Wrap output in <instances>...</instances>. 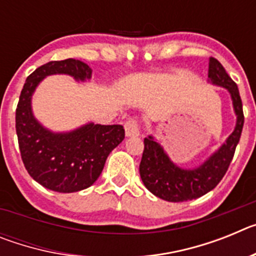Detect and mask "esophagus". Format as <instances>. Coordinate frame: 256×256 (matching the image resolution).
I'll return each mask as SVG.
<instances>
[{"label": "esophagus", "instance_id": "34e87169", "mask_svg": "<svg viewBox=\"0 0 256 256\" xmlns=\"http://www.w3.org/2000/svg\"><path fill=\"white\" fill-rule=\"evenodd\" d=\"M124 130H126V134L128 137H134V136L140 134V126L138 122L136 119H128L124 124Z\"/></svg>", "mask_w": 256, "mask_h": 256}]
</instances>
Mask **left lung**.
Here are the masks:
<instances>
[{
    "label": "left lung",
    "instance_id": "8db88e82",
    "mask_svg": "<svg viewBox=\"0 0 256 256\" xmlns=\"http://www.w3.org/2000/svg\"><path fill=\"white\" fill-rule=\"evenodd\" d=\"M208 76L212 84L224 87L230 92L237 116L236 126L226 144L195 169H182L172 162L162 146L154 141L152 136L144 140V148L140 164V176L146 188L165 201H188L201 198L216 188L228 170L242 133L245 118L237 84L230 79L223 65L214 58H209Z\"/></svg>",
    "mask_w": 256,
    "mask_h": 256
}]
</instances>
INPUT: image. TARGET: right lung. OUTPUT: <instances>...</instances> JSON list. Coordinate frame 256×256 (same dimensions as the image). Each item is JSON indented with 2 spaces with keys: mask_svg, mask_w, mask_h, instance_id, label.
Here are the masks:
<instances>
[{
  "mask_svg": "<svg viewBox=\"0 0 256 256\" xmlns=\"http://www.w3.org/2000/svg\"><path fill=\"white\" fill-rule=\"evenodd\" d=\"M68 74L76 80L91 78L83 61H50L26 78L15 112V128L24 166L36 182L56 192L69 194L92 186L100 177L108 154L124 140L120 124L88 123L68 133H54L40 126L32 112V94L44 76Z\"/></svg>",
  "mask_w": 256,
  "mask_h": 256,
  "instance_id": "obj_1",
  "label": "right lung"
}]
</instances>
